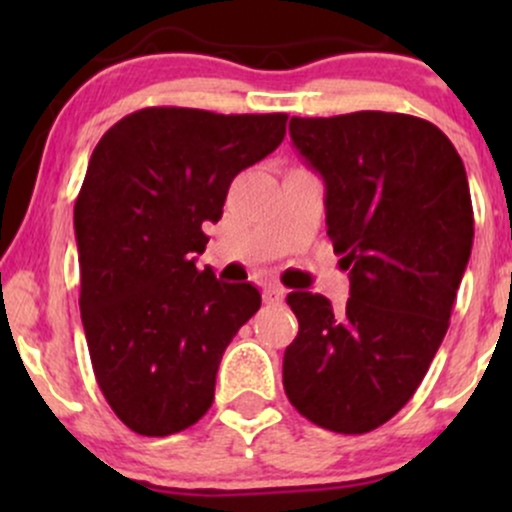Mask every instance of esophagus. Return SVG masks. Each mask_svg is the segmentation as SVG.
Returning a JSON list of instances; mask_svg holds the SVG:
<instances>
[{
    "mask_svg": "<svg viewBox=\"0 0 512 512\" xmlns=\"http://www.w3.org/2000/svg\"><path fill=\"white\" fill-rule=\"evenodd\" d=\"M284 296H286V289L284 286H276V284H272V286H267V289L262 291V298H264V303H281L284 301Z\"/></svg>",
    "mask_w": 512,
    "mask_h": 512,
    "instance_id": "esophagus-1",
    "label": "esophagus"
}]
</instances>
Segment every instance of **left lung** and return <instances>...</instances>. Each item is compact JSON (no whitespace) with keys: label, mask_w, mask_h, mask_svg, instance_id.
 Returning <instances> with one entry per match:
<instances>
[{"label":"left lung","mask_w":512,"mask_h":512,"mask_svg":"<svg viewBox=\"0 0 512 512\" xmlns=\"http://www.w3.org/2000/svg\"><path fill=\"white\" fill-rule=\"evenodd\" d=\"M289 132L325 180L327 236L351 298L332 310L320 293H289L298 334L284 390L308 421L356 436L409 402L448 332L472 255L469 182L450 139L414 115L291 117Z\"/></svg>","instance_id":"left-lung-1"}]
</instances>
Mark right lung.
<instances>
[{"label":"right lung","mask_w":512,"mask_h":512,"mask_svg":"<svg viewBox=\"0 0 512 512\" xmlns=\"http://www.w3.org/2000/svg\"><path fill=\"white\" fill-rule=\"evenodd\" d=\"M286 120L161 105L122 117L93 149L74 204L81 322L103 397L139 436L207 414L223 351L260 310L255 286L195 260L233 178L284 142Z\"/></svg>","instance_id":"right-lung-1"}]
</instances>
